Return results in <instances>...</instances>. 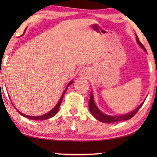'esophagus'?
Instances as JSON below:
<instances>
[{
  "label": "esophagus",
  "instance_id": "1",
  "mask_svg": "<svg viewBox=\"0 0 157 157\" xmlns=\"http://www.w3.org/2000/svg\"><path fill=\"white\" fill-rule=\"evenodd\" d=\"M81 74H82V75H86V71H82V73H81Z\"/></svg>",
  "mask_w": 157,
  "mask_h": 157
}]
</instances>
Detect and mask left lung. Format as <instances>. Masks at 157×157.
<instances>
[{
    "instance_id": "8db88e82",
    "label": "left lung",
    "mask_w": 157,
    "mask_h": 157,
    "mask_svg": "<svg viewBox=\"0 0 157 157\" xmlns=\"http://www.w3.org/2000/svg\"><path fill=\"white\" fill-rule=\"evenodd\" d=\"M136 41L138 43V44L141 47V48H144V50L147 51L146 48H144V46H143V44L139 41L138 36H136ZM144 103V102L141 103V104L139 105L136 109H134V111L127 113V114L119 115V116H109V115H106V114H104V113H103L101 111H100L99 109L97 108V106H96L95 103L94 101L93 94H92V92H91V97H90V99L89 101V110L92 113V115L94 116V118H96V119L98 120V121H101L103 123H114V122L125 121V120H128L132 119V118L137 113V111L139 110V109L141 108Z\"/></svg>"
}]
</instances>
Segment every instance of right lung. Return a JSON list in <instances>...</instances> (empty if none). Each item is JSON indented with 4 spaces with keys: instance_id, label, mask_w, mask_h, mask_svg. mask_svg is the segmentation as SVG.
I'll list each match as a JSON object with an SVG mask.
<instances>
[{
    "instance_id": "right-lung-1",
    "label": "right lung",
    "mask_w": 157,
    "mask_h": 157,
    "mask_svg": "<svg viewBox=\"0 0 157 157\" xmlns=\"http://www.w3.org/2000/svg\"><path fill=\"white\" fill-rule=\"evenodd\" d=\"M23 35H22V36H23ZM72 83H73V81H70V82L68 83L67 87H66V89H65V91H63V94H62V96H61V99L59 100V101L58 102V104H57L56 105V106L52 109V110L49 111L48 113H46V114L42 115V116H39V117H31V116H28V115L23 114V113L20 112V111L17 110L16 109L17 111H18V112L19 113H20V114H21V116H23V117H26V118H28V119H33V120H38V121H40V120H45V119H50V118L53 117V116H55V115L56 114V113H58V111H59V107H60V105H61V104L62 100H63V98L64 94H65V93L66 92V90H67V88H68V86H70L71 84H72Z\"/></svg>"
}]
</instances>
